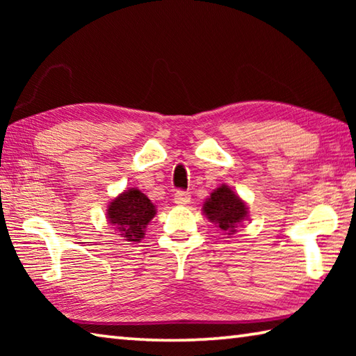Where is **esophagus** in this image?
Returning <instances> with one entry per match:
<instances>
[{
  "instance_id": "1",
  "label": "esophagus",
  "mask_w": 356,
  "mask_h": 356,
  "mask_svg": "<svg viewBox=\"0 0 356 356\" xmlns=\"http://www.w3.org/2000/svg\"><path fill=\"white\" fill-rule=\"evenodd\" d=\"M191 200L190 193L188 191H184V190H177L174 193V202L179 204V206H185V204H188Z\"/></svg>"
}]
</instances>
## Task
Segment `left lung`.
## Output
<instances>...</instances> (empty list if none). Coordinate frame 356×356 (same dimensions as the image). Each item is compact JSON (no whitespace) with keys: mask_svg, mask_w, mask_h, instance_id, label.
I'll return each mask as SVG.
<instances>
[{"mask_svg":"<svg viewBox=\"0 0 356 356\" xmlns=\"http://www.w3.org/2000/svg\"><path fill=\"white\" fill-rule=\"evenodd\" d=\"M204 213L222 232H234L236 226L246 218V206L226 185L216 188L204 204Z\"/></svg>","mask_w":356,"mask_h":356,"instance_id":"8db88e82","label":"left lung"}]
</instances>
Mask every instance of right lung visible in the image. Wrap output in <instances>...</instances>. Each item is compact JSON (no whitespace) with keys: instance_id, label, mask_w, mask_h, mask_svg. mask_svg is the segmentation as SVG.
I'll return each mask as SVG.
<instances>
[{"instance_id":"add662e5","label":"right lung","mask_w":356,"mask_h":356,"mask_svg":"<svg viewBox=\"0 0 356 356\" xmlns=\"http://www.w3.org/2000/svg\"><path fill=\"white\" fill-rule=\"evenodd\" d=\"M155 206L136 188H130L110 202L108 220L129 242H140L144 227L154 218Z\"/></svg>"}]
</instances>
